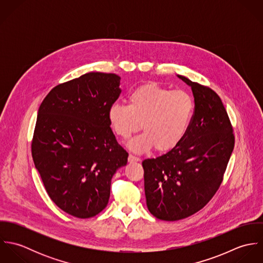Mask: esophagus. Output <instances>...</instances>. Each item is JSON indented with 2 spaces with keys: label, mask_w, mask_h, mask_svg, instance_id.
<instances>
[{
  "label": "esophagus",
  "mask_w": 263,
  "mask_h": 263,
  "mask_svg": "<svg viewBox=\"0 0 263 263\" xmlns=\"http://www.w3.org/2000/svg\"><path fill=\"white\" fill-rule=\"evenodd\" d=\"M139 161H141V159H140L139 157L129 154V156H128V162L132 163V162H139Z\"/></svg>",
  "instance_id": "1"
}]
</instances>
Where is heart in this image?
Masks as SVG:
<instances>
[{
    "mask_svg": "<svg viewBox=\"0 0 263 263\" xmlns=\"http://www.w3.org/2000/svg\"><path fill=\"white\" fill-rule=\"evenodd\" d=\"M193 108V100L186 92L148 83L130 92L127 105H112L108 120L115 135L122 140L139 132L142 123L145 133L128 143L130 150L142 153L154 147L157 152H167L184 137Z\"/></svg>",
    "mask_w": 263,
    "mask_h": 263,
    "instance_id": "obj_1",
    "label": "heart"
}]
</instances>
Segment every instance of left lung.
I'll return each instance as SVG.
<instances>
[{
  "instance_id": "8db88e82",
  "label": "left lung",
  "mask_w": 263,
  "mask_h": 263,
  "mask_svg": "<svg viewBox=\"0 0 263 263\" xmlns=\"http://www.w3.org/2000/svg\"><path fill=\"white\" fill-rule=\"evenodd\" d=\"M178 77L191 87L194 97L187 130L175 148L143 161L147 206L163 221L185 219L213 198L235 145L233 126L220 96L208 86Z\"/></svg>"
}]
</instances>
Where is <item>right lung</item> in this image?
Returning a JSON list of instances; mask_svg holds the SVG:
<instances>
[{
	"instance_id": "right-lung-1",
	"label": "right lung",
	"mask_w": 263,
	"mask_h": 263,
	"mask_svg": "<svg viewBox=\"0 0 263 263\" xmlns=\"http://www.w3.org/2000/svg\"><path fill=\"white\" fill-rule=\"evenodd\" d=\"M119 80L115 74L87 73L52 88L38 109L34 165L50 199L79 219L106 208L112 176L127 163L128 154L108 120L121 92Z\"/></svg>"
}]
</instances>
